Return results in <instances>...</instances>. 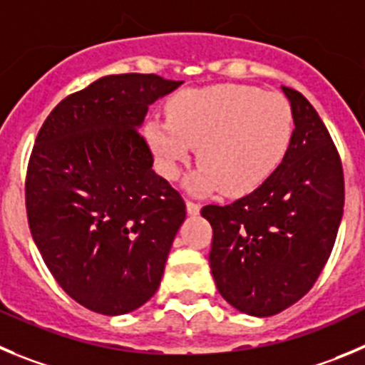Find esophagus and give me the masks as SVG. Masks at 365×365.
<instances>
[{
  "instance_id": "34e87169",
  "label": "esophagus",
  "mask_w": 365,
  "mask_h": 365,
  "mask_svg": "<svg viewBox=\"0 0 365 365\" xmlns=\"http://www.w3.org/2000/svg\"><path fill=\"white\" fill-rule=\"evenodd\" d=\"M185 207H187V214H190V216H196V214L200 212V209H202V207H200V203H194V202H190V200H187Z\"/></svg>"
}]
</instances>
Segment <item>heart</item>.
I'll return each instance as SVG.
<instances>
[{
  "label": "heart",
  "instance_id": "heart-1",
  "mask_svg": "<svg viewBox=\"0 0 365 365\" xmlns=\"http://www.w3.org/2000/svg\"><path fill=\"white\" fill-rule=\"evenodd\" d=\"M294 115L277 91L247 84L185 90L169 104V120L153 118L144 135L160 175L178 178L194 148L202 165L185 187L192 194L220 190L245 196L275 173L290 148Z\"/></svg>",
  "mask_w": 365,
  "mask_h": 365
}]
</instances>
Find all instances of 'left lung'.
Listing matches in <instances>:
<instances>
[{"label":"left lung","mask_w":365,"mask_h":365,"mask_svg":"<svg viewBox=\"0 0 365 365\" xmlns=\"http://www.w3.org/2000/svg\"><path fill=\"white\" fill-rule=\"evenodd\" d=\"M281 90L295 125L281 165L245 198L202 209L217 292L252 317L275 315L308 294L344 212L342 163L324 122L304 95Z\"/></svg>","instance_id":"obj_1"}]
</instances>
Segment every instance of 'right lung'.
Segmentation results:
<instances>
[{"label":"right lung","mask_w":365,"mask_h":365,"mask_svg":"<svg viewBox=\"0 0 365 365\" xmlns=\"http://www.w3.org/2000/svg\"><path fill=\"white\" fill-rule=\"evenodd\" d=\"M180 84L106 75L39 129L26 173L30 232L61 288L91 312L124 315L158 290L185 203L153 171L138 129Z\"/></svg>","instance_id":"add662e5"}]
</instances>
